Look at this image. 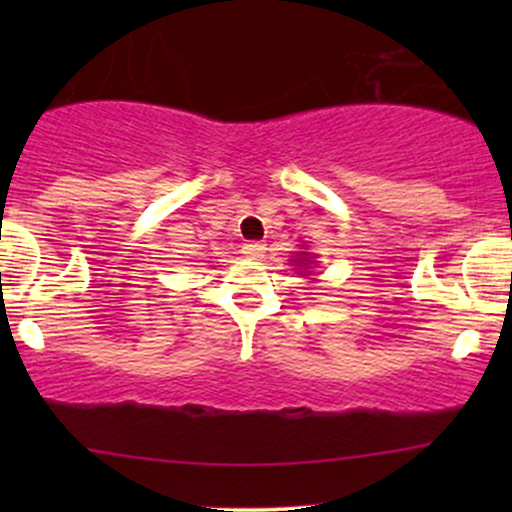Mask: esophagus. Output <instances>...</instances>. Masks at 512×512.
I'll use <instances>...</instances> for the list:
<instances>
[{
  "label": "esophagus",
  "instance_id": "esophagus-1",
  "mask_svg": "<svg viewBox=\"0 0 512 512\" xmlns=\"http://www.w3.org/2000/svg\"><path fill=\"white\" fill-rule=\"evenodd\" d=\"M264 245L262 243H245L243 245V255L250 257V260H262L264 257Z\"/></svg>",
  "mask_w": 512,
  "mask_h": 512
}]
</instances>
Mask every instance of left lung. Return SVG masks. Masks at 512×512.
Listing matches in <instances>:
<instances>
[{
    "label": "left lung",
    "instance_id": "1",
    "mask_svg": "<svg viewBox=\"0 0 512 512\" xmlns=\"http://www.w3.org/2000/svg\"><path fill=\"white\" fill-rule=\"evenodd\" d=\"M310 257H313V255H310V252H298V255H296V260H291V262L296 264L298 269H308V264L313 262V260H310Z\"/></svg>",
    "mask_w": 512,
    "mask_h": 512
}]
</instances>
